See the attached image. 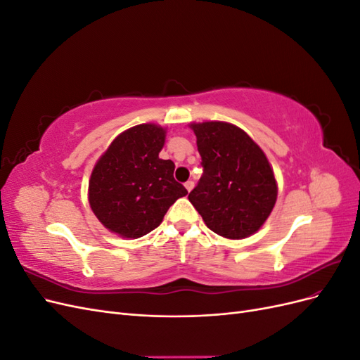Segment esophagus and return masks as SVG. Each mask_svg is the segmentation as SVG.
<instances>
[{"instance_id": "1", "label": "esophagus", "mask_w": 360, "mask_h": 360, "mask_svg": "<svg viewBox=\"0 0 360 360\" xmlns=\"http://www.w3.org/2000/svg\"><path fill=\"white\" fill-rule=\"evenodd\" d=\"M184 188H186L188 192H191L193 189V181L192 180H188L186 183H184Z\"/></svg>"}]
</instances>
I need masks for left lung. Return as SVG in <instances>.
<instances>
[{
	"mask_svg": "<svg viewBox=\"0 0 360 360\" xmlns=\"http://www.w3.org/2000/svg\"><path fill=\"white\" fill-rule=\"evenodd\" d=\"M202 176L189 201L216 234L240 240L264 225L278 198V183L264 151L243 129L226 122L191 123Z\"/></svg>",
	"mask_w": 360,
	"mask_h": 360,
	"instance_id": "obj_1",
	"label": "left lung"
}]
</instances>
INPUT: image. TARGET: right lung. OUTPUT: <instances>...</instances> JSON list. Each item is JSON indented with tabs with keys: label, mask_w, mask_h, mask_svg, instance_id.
<instances>
[{
	"label": "right lung",
	"mask_w": 360,
	"mask_h": 360,
	"mask_svg": "<svg viewBox=\"0 0 360 360\" xmlns=\"http://www.w3.org/2000/svg\"><path fill=\"white\" fill-rule=\"evenodd\" d=\"M167 129L155 123L130 127L115 136L96 162L89 202L99 222L120 237L138 238L153 231L188 191L174 180L172 160L159 158Z\"/></svg>",
	"instance_id": "add662e5"
}]
</instances>
